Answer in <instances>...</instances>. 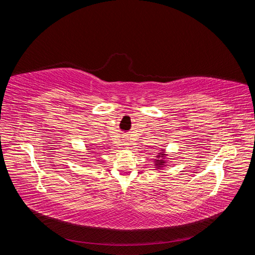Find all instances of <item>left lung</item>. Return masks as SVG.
I'll list each match as a JSON object with an SVG mask.
<instances>
[{
	"label": "left lung",
	"mask_w": 255,
	"mask_h": 255,
	"mask_svg": "<svg viewBox=\"0 0 255 255\" xmlns=\"http://www.w3.org/2000/svg\"><path fill=\"white\" fill-rule=\"evenodd\" d=\"M165 156H166V154H164V152H160V153L158 154V155L156 156L157 158L154 159V160H155V161H154V163H155V166H157L156 168L161 169V168H163V167L165 166V163H166Z\"/></svg>",
	"instance_id": "left-lung-1"
}]
</instances>
